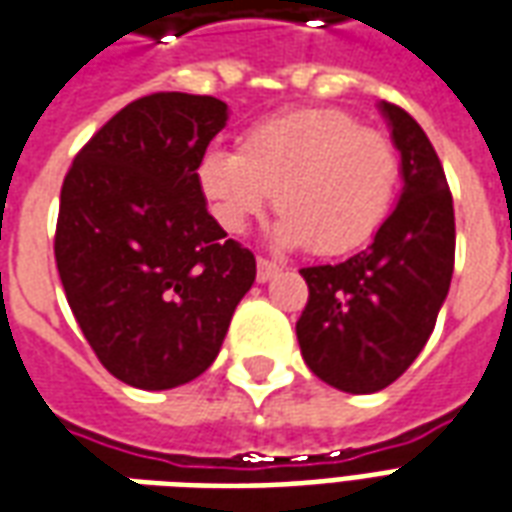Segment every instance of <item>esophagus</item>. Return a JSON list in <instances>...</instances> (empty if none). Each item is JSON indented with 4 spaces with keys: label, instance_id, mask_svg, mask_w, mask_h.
<instances>
[{
    "label": "esophagus",
    "instance_id": "34e87169",
    "mask_svg": "<svg viewBox=\"0 0 512 512\" xmlns=\"http://www.w3.org/2000/svg\"><path fill=\"white\" fill-rule=\"evenodd\" d=\"M282 266L274 263V260H268V257H257V282H271V279L277 277Z\"/></svg>",
    "mask_w": 512,
    "mask_h": 512
}]
</instances>
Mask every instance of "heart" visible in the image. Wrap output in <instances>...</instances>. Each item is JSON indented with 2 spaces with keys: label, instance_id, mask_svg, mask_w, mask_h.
<instances>
[{
  "label": "heart",
  "instance_id": "obj_1",
  "mask_svg": "<svg viewBox=\"0 0 512 512\" xmlns=\"http://www.w3.org/2000/svg\"><path fill=\"white\" fill-rule=\"evenodd\" d=\"M197 180L227 233H246L277 191L274 241L337 257L365 246L386 222L400 156L389 136L343 109H299L249 128L238 150H205Z\"/></svg>",
  "mask_w": 512,
  "mask_h": 512
}]
</instances>
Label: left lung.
Segmentation results:
<instances>
[{"instance_id":"8db88e82","label":"left lung","mask_w":512,"mask_h":512,"mask_svg":"<svg viewBox=\"0 0 512 512\" xmlns=\"http://www.w3.org/2000/svg\"><path fill=\"white\" fill-rule=\"evenodd\" d=\"M400 150L403 191L365 252L301 268L310 299L296 323L315 376L351 395L389 386L436 326L455 266V211L444 169L406 109L381 101Z\"/></svg>"}]
</instances>
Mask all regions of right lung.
I'll return each mask as SVG.
<instances>
[{"instance_id":"1","label":"right lung","mask_w":512,"mask_h":512,"mask_svg":"<svg viewBox=\"0 0 512 512\" xmlns=\"http://www.w3.org/2000/svg\"><path fill=\"white\" fill-rule=\"evenodd\" d=\"M227 123L213 95L153 93L76 153L54 257L101 365L136 389L202 376L255 282V255L205 208L197 164Z\"/></svg>"}]
</instances>
